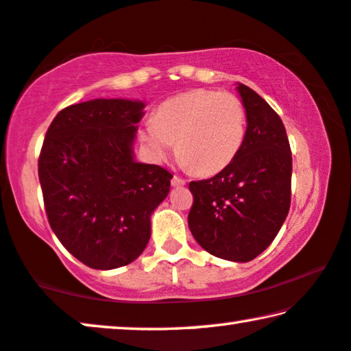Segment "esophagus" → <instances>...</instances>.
I'll return each instance as SVG.
<instances>
[{"mask_svg": "<svg viewBox=\"0 0 351 351\" xmlns=\"http://www.w3.org/2000/svg\"><path fill=\"white\" fill-rule=\"evenodd\" d=\"M171 186H173V187L186 186V180H182V178H180V176H173V178H171Z\"/></svg>", "mask_w": 351, "mask_h": 351, "instance_id": "obj_1", "label": "esophagus"}]
</instances>
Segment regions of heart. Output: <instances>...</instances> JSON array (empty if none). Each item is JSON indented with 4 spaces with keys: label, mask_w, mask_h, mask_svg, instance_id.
<instances>
[{
    "label": "heart",
    "mask_w": 351,
    "mask_h": 351,
    "mask_svg": "<svg viewBox=\"0 0 351 351\" xmlns=\"http://www.w3.org/2000/svg\"><path fill=\"white\" fill-rule=\"evenodd\" d=\"M245 137V108L232 93L192 90L167 99L140 129V140L156 162L175 153L182 167L209 176L232 164Z\"/></svg>",
    "instance_id": "obj_1"
}]
</instances>
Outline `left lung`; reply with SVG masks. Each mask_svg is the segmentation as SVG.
<instances>
[{
  "label": "left lung",
  "instance_id": "1",
  "mask_svg": "<svg viewBox=\"0 0 351 351\" xmlns=\"http://www.w3.org/2000/svg\"><path fill=\"white\" fill-rule=\"evenodd\" d=\"M237 90L247 129L241 149L227 169L192 181L187 223L195 241L214 257L254 260L277 237L291 200V151L284 123L249 86Z\"/></svg>",
  "mask_w": 351,
  "mask_h": 351
}]
</instances>
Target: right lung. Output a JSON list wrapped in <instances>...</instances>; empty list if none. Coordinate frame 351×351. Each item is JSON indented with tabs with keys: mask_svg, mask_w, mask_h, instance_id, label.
I'll use <instances>...</instances> for the list:
<instances>
[{
	"mask_svg": "<svg viewBox=\"0 0 351 351\" xmlns=\"http://www.w3.org/2000/svg\"><path fill=\"white\" fill-rule=\"evenodd\" d=\"M145 104L93 99L62 108L47 130L39 181L61 244L94 269L129 265L151 237V214L173 175L134 159Z\"/></svg>",
	"mask_w": 351,
	"mask_h": 351,
	"instance_id": "1",
	"label": "right lung"
}]
</instances>
